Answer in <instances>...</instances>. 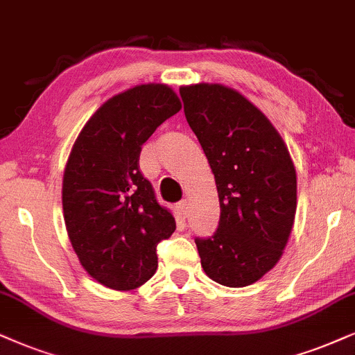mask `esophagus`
I'll return each instance as SVG.
<instances>
[{
    "label": "esophagus",
    "instance_id": "34e87169",
    "mask_svg": "<svg viewBox=\"0 0 355 355\" xmlns=\"http://www.w3.org/2000/svg\"><path fill=\"white\" fill-rule=\"evenodd\" d=\"M177 209H178V213H180L183 218H188V201L187 200L180 201V203L177 205Z\"/></svg>",
    "mask_w": 355,
    "mask_h": 355
}]
</instances>
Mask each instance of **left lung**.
Here are the masks:
<instances>
[{"instance_id":"left-lung-1","label":"left lung","mask_w":355,"mask_h":355,"mask_svg":"<svg viewBox=\"0 0 355 355\" xmlns=\"http://www.w3.org/2000/svg\"><path fill=\"white\" fill-rule=\"evenodd\" d=\"M183 111L216 182L218 231L195 239L201 267L219 285L241 288L284 255L297 213V170L268 118L234 88L180 87Z\"/></svg>"}]
</instances>
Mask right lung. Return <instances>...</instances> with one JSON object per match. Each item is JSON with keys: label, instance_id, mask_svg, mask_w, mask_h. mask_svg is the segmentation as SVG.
<instances>
[{"label": "right lung", "instance_id": "right-lung-1", "mask_svg": "<svg viewBox=\"0 0 355 355\" xmlns=\"http://www.w3.org/2000/svg\"><path fill=\"white\" fill-rule=\"evenodd\" d=\"M182 110L165 83L137 85L103 103L71 147L62 183L69 239L98 284L128 291L157 270V244L175 218L139 170L142 144Z\"/></svg>", "mask_w": 355, "mask_h": 355}]
</instances>
